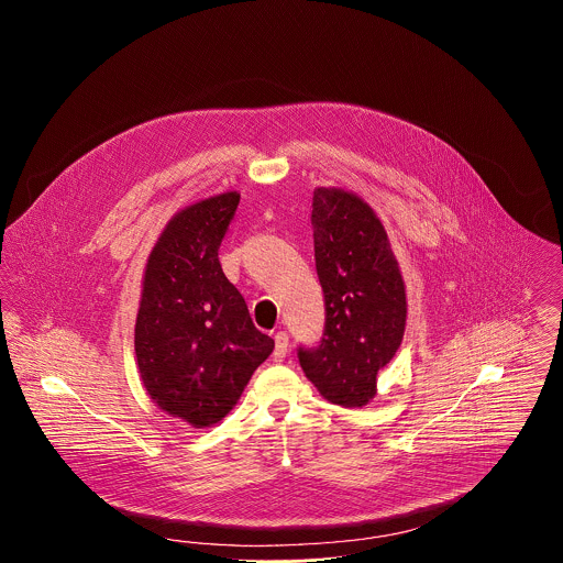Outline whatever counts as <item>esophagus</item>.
<instances>
[{
	"instance_id": "obj_1",
	"label": "esophagus",
	"mask_w": 563,
	"mask_h": 563,
	"mask_svg": "<svg viewBox=\"0 0 563 563\" xmlns=\"http://www.w3.org/2000/svg\"><path fill=\"white\" fill-rule=\"evenodd\" d=\"M288 353V333L286 331H277L275 333V351H273V360L282 362Z\"/></svg>"
}]
</instances>
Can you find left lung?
<instances>
[{"label":"left lung","instance_id":"obj_1","mask_svg":"<svg viewBox=\"0 0 563 563\" xmlns=\"http://www.w3.org/2000/svg\"><path fill=\"white\" fill-rule=\"evenodd\" d=\"M312 228L327 317L321 344L299 349V362L322 399L364 407L377 395V373L401 346V268L379 217L351 190L317 188Z\"/></svg>","mask_w":563,"mask_h":563}]
</instances>
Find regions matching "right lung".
<instances>
[{
	"instance_id": "obj_1",
	"label": "right lung",
	"mask_w": 563,
	"mask_h": 563,
	"mask_svg": "<svg viewBox=\"0 0 563 563\" xmlns=\"http://www.w3.org/2000/svg\"><path fill=\"white\" fill-rule=\"evenodd\" d=\"M239 201L230 190L175 212L143 275L134 329L143 386L162 411L195 429L223 420L275 349L219 262Z\"/></svg>"
}]
</instances>
